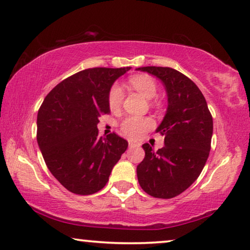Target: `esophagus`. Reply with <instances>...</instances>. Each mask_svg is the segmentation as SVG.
Segmentation results:
<instances>
[{"label": "esophagus", "mask_w": 250, "mask_h": 250, "mask_svg": "<svg viewBox=\"0 0 250 250\" xmlns=\"http://www.w3.org/2000/svg\"><path fill=\"white\" fill-rule=\"evenodd\" d=\"M128 145L129 146H139L140 143L138 141H135V140H128Z\"/></svg>", "instance_id": "obj_1"}]
</instances>
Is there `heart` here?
<instances>
[{"label": "heart", "mask_w": 250, "mask_h": 250, "mask_svg": "<svg viewBox=\"0 0 250 250\" xmlns=\"http://www.w3.org/2000/svg\"><path fill=\"white\" fill-rule=\"evenodd\" d=\"M129 83L136 91L140 92L143 97H146L149 100H151L157 95V84L151 77L146 76V75H138V76L132 77L129 80ZM124 92L123 87L119 84H115L109 92L108 102L111 109L118 108L122 104ZM153 122L148 117H136V116H131V117L125 118L123 121L121 128L124 134L131 138H139L146 131L151 128Z\"/></svg>", "instance_id": "b5f03b06"}]
</instances>
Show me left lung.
Here are the masks:
<instances>
[{
    "instance_id": "obj_1",
    "label": "left lung",
    "mask_w": 250,
    "mask_h": 250,
    "mask_svg": "<svg viewBox=\"0 0 250 250\" xmlns=\"http://www.w3.org/2000/svg\"><path fill=\"white\" fill-rule=\"evenodd\" d=\"M165 86L167 110L156 129L165 146L155 152L142 146L145 159L136 167L140 186L155 198L169 199L186 191L200 175L210 151L213 118L206 99L190 78L168 67H141Z\"/></svg>"
}]
</instances>
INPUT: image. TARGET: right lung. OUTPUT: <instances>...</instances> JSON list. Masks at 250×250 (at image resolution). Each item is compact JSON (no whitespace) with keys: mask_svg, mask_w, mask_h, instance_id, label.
I'll return each mask as SVG.
<instances>
[{"mask_svg":"<svg viewBox=\"0 0 250 250\" xmlns=\"http://www.w3.org/2000/svg\"><path fill=\"white\" fill-rule=\"evenodd\" d=\"M131 67L90 68L61 82L37 114V143L51 174L70 192L92 194L107 184L128 143L98 123L110 111L109 92Z\"/></svg>","mask_w":250,"mask_h":250,"instance_id":"add662e5","label":"right lung"}]
</instances>
